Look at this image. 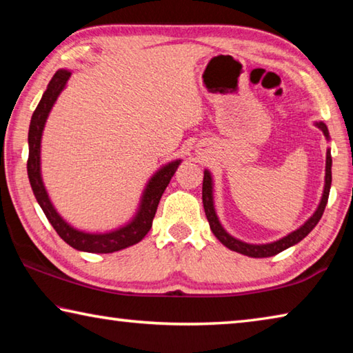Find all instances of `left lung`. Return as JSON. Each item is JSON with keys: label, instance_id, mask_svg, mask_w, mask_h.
Returning <instances> with one entry per match:
<instances>
[{"label": "left lung", "instance_id": "left-lung-1", "mask_svg": "<svg viewBox=\"0 0 353 353\" xmlns=\"http://www.w3.org/2000/svg\"><path fill=\"white\" fill-rule=\"evenodd\" d=\"M316 128H319L322 130V134L327 139V141L330 140V135H328V129L322 121H316L314 123ZM330 185H332V154L330 149H327V155H325V179H324V191H322V198L318 208H316L314 213L310 216L305 223H303L299 229L292 230L291 234H288L283 238H280L277 241L272 243H265V244H252V243H246L238 240V238L232 236L229 232H227L216 214V210H214V199H213V177L212 172L208 170H204V182H202V202H204V210H205V216L208 219V224H210V229L213 232V235L218 238V240L224 244L225 248H229L230 250H235L238 254L248 255V256H254V259H265V256H272L282 252V250L288 249L291 246H294L299 241H302L310 232H312L316 224L319 223V219L324 213V208L327 205L328 201V193H330Z\"/></svg>", "mask_w": 353, "mask_h": 353}]
</instances>
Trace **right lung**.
<instances>
[{
  "label": "right lung",
  "instance_id": "right-lung-1",
  "mask_svg": "<svg viewBox=\"0 0 353 353\" xmlns=\"http://www.w3.org/2000/svg\"><path fill=\"white\" fill-rule=\"evenodd\" d=\"M70 76V70L56 71V74L52 76V79L48 83L37 109L32 113L28 134V177L29 182H31V187L39 205L46 214V218L51 223V225L54 227L59 236H61L65 243L77 250H82V252L112 254L117 252V250L126 249L129 246H134L137 243H140L148 232L151 230L152 219L155 216V212H157L160 198H162L165 188L168 187L171 177L174 176V172L182 160H172V162L160 166V168L154 172L151 179L148 181L145 190H143L139 208H137L132 219L124 225H119L118 229H113L109 232H85L76 229L74 225L67 223V221L59 214L56 207L52 205L50 194H48L46 191L43 177H41L40 152L41 135H43L46 119L50 117V112L52 109V105L56 104L59 94H61L63 92V88L67 87Z\"/></svg>",
  "mask_w": 353,
  "mask_h": 353
}]
</instances>
